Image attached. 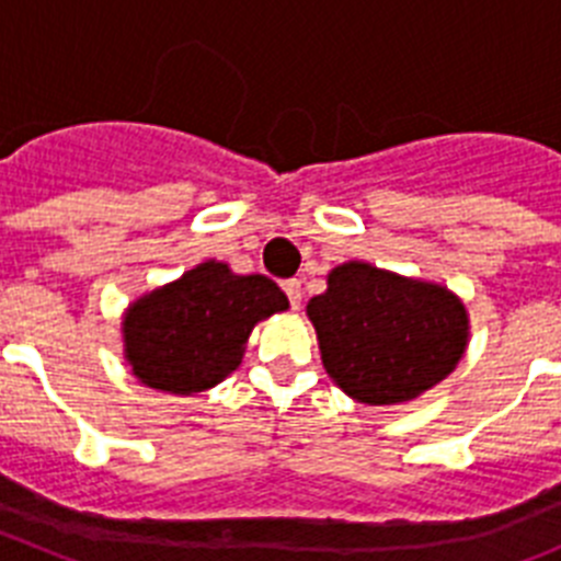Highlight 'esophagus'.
Wrapping results in <instances>:
<instances>
[{
  "instance_id": "esophagus-1",
  "label": "esophagus",
  "mask_w": 561,
  "mask_h": 561,
  "mask_svg": "<svg viewBox=\"0 0 561 561\" xmlns=\"http://www.w3.org/2000/svg\"><path fill=\"white\" fill-rule=\"evenodd\" d=\"M284 291H286V297H289L291 309H300V297H304V291H300V280H297V277L284 280Z\"/></svg>"
}]
</instances>
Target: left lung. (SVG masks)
Here are the masks:
<instances>
[{
    "label": "left lung",
    "mask_w": 561,
    "mask_h": 561,
    "mask_svg": "<svg viewBox=\"0 0 561 561\" xmlns=\"http://www.w3.org/2000/svg\"><path fill=\"white\" fill-rule=\"evenodd\" d=\"M323 368L362 404H401L447 379L469 342V314L447 286L348 261L311 297Z\"/></svg>",
    "instance_id": "8db88e82"
}]
</instances>
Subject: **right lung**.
I'll list each match as a JSON object with an SVG mask.
<instances>
[{"label": "right lung", "instance_id": "right-lung-1", "mask_svg": "<svg viewBox=\"0 0 561 561\" xmlns=\"http://www.w3.org/2000/svg\"><path fill=\"white\" fill-rule=\"evenodd\" d=\"M286 309L289 300L266 275L205 261L128 306L123 354L148 388L202 393L241 365L255 323Z\"/></svg>", "mask_w": 561, "mask_h": 561}]
</instances>
